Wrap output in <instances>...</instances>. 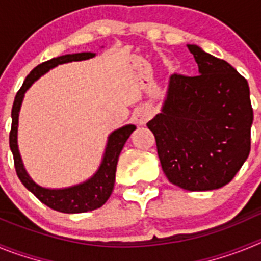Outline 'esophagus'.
<instances>
[{"label": "esophagus", "instance_id": "34e87169", "mask_svg": "<svg viewBox=\"0 0 261 261\" xmlns=\"http://www.w3.org/2000/svg\"><path fill=\"white\" fill-rule=\"evenodd\" d=\"M133 117H135L136 123L138 124V125H144V124H146V121L151 117V111L149 110V108H137V110L135 111V115H133Z\"/></svg>", "mask_w": 261, "mask_h": 261}]
</instances>
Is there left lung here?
<instances>
[{
    "label": "left lung",
    "mask_w": 261,
    "mask_h": 261,
    "mask_svg": "<svg viewBox=\"0 0 261 261\" xmlns=\"http://www.w3.org/2000/svg\"><path fill=\"white\" fill-rule=\"evenodd\" d=\"M187 47L199 75L172 74L162 111L146 125L170 183L187 191L218 190L250 154V87L229 62L199 45Z\"/></svg>",
    "instance_id": "8db88e82"
}]
</instances>
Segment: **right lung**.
<instances>
[{
	"instance_id": "1",
	"label": "right lung",
	"mask_w": 261,
	"mask_h": 261,
	"mask_svg": "<svg viewBox=\"0 0 261 261\" xmlns=\"http://www.w3.org/2000/svg\"><path fill=\"white\" fill-rule=\"evenodd\" d=\"M95 53L93 52L73 53V55H64L56 59H50L38 65L23 82L22 87L14 99L13 110H11V130L9 136V142H10V150L14 156V166H15L18 177L23 186L26 187L30 192L34 193L43 204L61 213H85V212L100 208L107 201L114 190L119 155L129 136L132 135L136 129V125L128 124V125L116 129L108 136L100 166L95 174L89 177L87 180L75 184V186L66 187V188H45L32 180V177L30 176L26 167L23 165L22 156L18 149V120H19L20 106H22L24 94L31 87V85L50 69L56 68L61 64H66V62L93 59Z\"/></svg>"
}]
</instances>
